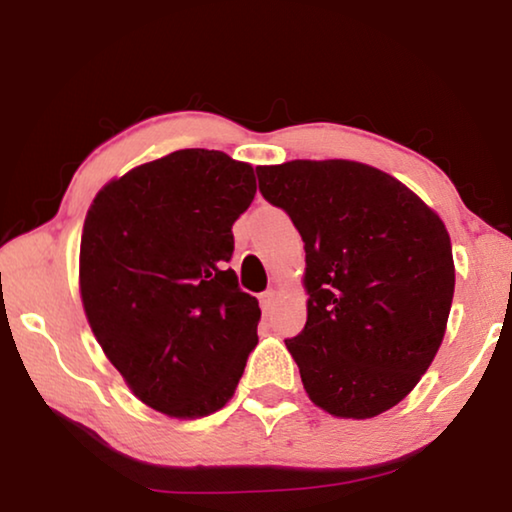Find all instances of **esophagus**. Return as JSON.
Listing matches in <instances>:
<instances>
[{
  "label": "esophagus",
  "instance_id": "34e87169",
  "mask_svg": "<svg viewBox=\"0 0 512 512\" xmlns=\"http://www.w3.org/2000/svg\"><path fill=\"white\" fill-rule=\"evenodd\" d=\"M277 305V291H265L261 296V307H263V314H272V310H275Z\"/></svg>",
  "mask_w": 512,
  "mask_h": 512
}]
</instances>
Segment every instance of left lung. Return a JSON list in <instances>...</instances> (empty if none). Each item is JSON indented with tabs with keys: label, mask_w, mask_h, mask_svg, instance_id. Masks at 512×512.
I'll list each match as a JSON object with an SVG mask.
<instances>
[{
	"label": "left lung",
	"mask_w": 512,
	"mask_h": 512,
	"mask_svg": "<svg viewBox=\"0 0 512 512\" xmlns=\"http://www.w3.org/2000/svg\"><path fill=\"white\" fill-rule=\"evenodd\" d=\"M305 242L307 321L286 347L314 405L368 419L415 389L443 342L452 244L410 188L354 160L256 167Z\"/></svg>",
	"instance_id": "1"
}]
</instances>
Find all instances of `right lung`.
<instances>
[{
    "label": "right lung",
    "instance_id": "obj_1",
    "mask_svg": "<svg viewBox=\"0 0 512 512\" xmlns=\"http://www.w3.org/2000/svg\"><path fill=\"white\" fill-rule=\"evenodd\" d=\"M254 167L181 149L109 181L81 235V300L139 401L170 417L221 410L258 342V300L228 268Z\"/></svg>",
    "mask_w": 512,
    "mask_h": 512
}]
</instances>
